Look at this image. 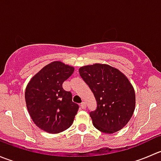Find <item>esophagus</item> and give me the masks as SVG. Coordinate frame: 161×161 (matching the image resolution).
I'll return each instance as SVG.
<instances>
[{"mask_svg": "<svg viewBox=\"0 0 161 161\" xmlns=\"http://www.w3.org/2000/svg\"><path fill=\"white\" fill-rule=\"evenodd\" d=\"M80 107L82 109H86V103H84V102H82V103H81Z\"/></svg>", "mask_w": 161, "mask_h": 161, "instance_id": "1", "label": "esophagus"}]
</instances>
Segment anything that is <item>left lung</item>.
<instances>
[{
	"mask_svg": "<svg viewBox=\"0 0 161 161\" xmlns=\"http://www.w3.org/2000/svg\"><path fill=\"white\" fill-rule=\"evenodd\" d=\"M79 71L97 100V108L90 112L94 127L108 134L121 130L136 106V94L128 78L108 64L83 66Z\"/></svg>",
	"mask_w": 161,
	"mask_h": 161,
	"instance_id": "left-lung-1",
	"label": "left lung"
}]
</instances>
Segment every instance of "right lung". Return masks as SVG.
Masks as SVG:
<instances>
[{"instance_id":"obj_1","label":"right lung","mask_w":161,"mask_h":161,"mask_svg":"<svg viewBox=\"0 0 161 161\" xmlns=\"http://www.w3.org/2000/svg\"><path fill=\"white\" fill-rule=\"evenodd\" d=\"M74 68L61 61L45 66L32 78L25 92L27 109L33 122L42 130L56 134L72 125L79 105L62 84Z\"/></svg>"}]
</instances>
